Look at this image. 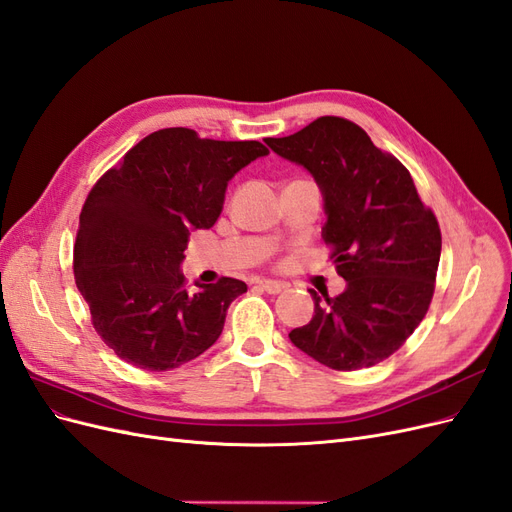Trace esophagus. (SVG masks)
<instances>
[{
    "mask_svg": "<svg viewBox=\"0 0 512 512\" xmlns=\"http://www.w3.org/2000/svg\"><path fill=\"white\" fill-rule=\"evenodd\" d=\"M258 288H262L265 292H269V294H280L282 290H286L288 286L284 284V282H273V280H260L258 282Z\"/></svg>",
    "mask_w": 512,
    "mask_h": 512,
    "instance_id": "obj_1",
    "label": "esophagus"
}]
</instances>
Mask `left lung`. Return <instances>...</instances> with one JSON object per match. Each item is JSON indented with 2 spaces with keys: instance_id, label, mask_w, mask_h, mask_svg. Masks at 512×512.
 <instances>
[{
  "instance_id": "left-lung-1",
  "label": "left lung",
  "mask_w": 512,
  "mask_h": 512,
  "mask_svg": "<svg viewBox=\"0 0 512 512\" xmlns=\"http://www.w3.org/2000/svg\"><path fill=\"white\" fill-rule=\"evenodd\" d=\"M265 143L314 177L327 215L322 239L346 280L337 297L309 290L314 316L288 333L290 342L339 371L389 359L433 297L442 252L436 215L421 203L406 166L348 119L320 117Z\"/></svg>"
}]
</instances>
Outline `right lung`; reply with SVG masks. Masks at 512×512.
<instances>
[{
    "mask_svg": "<svg viewBox=\"0 0 512 512\" xmlns=\"http://www.w3.org/2000/svg\"><path fill=\"white\" fill-rule=\"evenodd\" d=\"M269 149L164 128L134 145L89 192L74 241V280L94 329L119 359L168 371L209 350L245 282L185 288L192 230L220 218L228 181Z\"/></svg>",
    "mask_w": 512,
    "mask_h": 512,
    "instance_id": "add662e5",
    "label": "right lung"
}]
</instances>
